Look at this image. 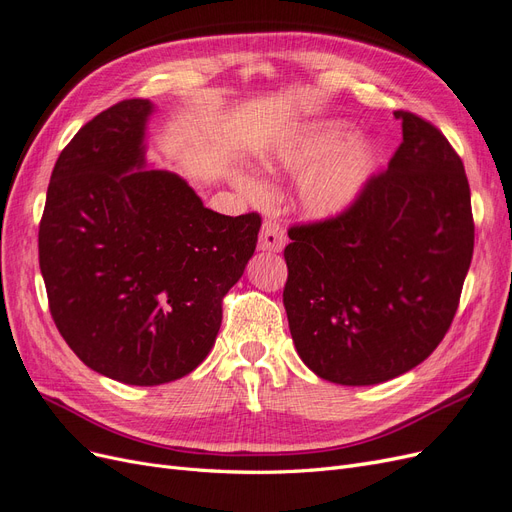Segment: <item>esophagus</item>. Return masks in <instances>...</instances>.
<instances>
[{
	"label": "esophagus",
	"mask_w": 512,
	"mask_h": 512,
	"mask_svg": "<svg viewBox=\"0 0 512 512\" xmlns=\"http://www.w3.org/2000/svg\"><path fill=\"white\" fill-rule=\"evenodd\" d=\"M284 243H286V232L280 222L269 220L262 224L260 241H258V247L262 252H282Z\"/></svg>",
	"instance_id": "obj_1"
}]
</instances>
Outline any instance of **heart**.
Instances as JSON below:
<instances>
[{
    "label": "heart",
    "instance_id": "1",
    "mask_svg": "<svg viewBox=\"0 0 512 512\" xmlns=\"http://www.w3.org/2000/svg\"><path fill=\"white\" fill-rule=\"evenodd\" d=\"M348 128L339 121L314 123L290 134L267 158L271 173L297 175L299 205L316 220L342 215L363 194L378 166V147L365 136L346 138ZM239 188L254 200L265 198V188L252 177H239Z\"/></svg>",
    "mask_w": 512,
    "mask_h": 512
}]
</instances>
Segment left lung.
Listing matches in <instances>:
<instances>
[{
    "label": "left lung",
    "mask_w": 512,
    "mask_h": 512,
    "mask_svg": "<svg viewBox=\"0 0 512 512\" xmlns=\"http://www.w3.org/2000/svg\"><path fill=\"white\" fill-rule=\"evenodd\" d=\"M389 168L337 218L288 230L284 307L294 348L322 380L406 374L455 318L474 252L470 185L446 136L408 111Z\"/></svg>",
    "instance_id": "left-lung-1"
}]
</instances>
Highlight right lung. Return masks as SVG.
<instances>
[{"instance_id":"obj_1","label":"right lung","mask_w":512,"mask_h":512,"mask_svg":"<svg viewBox=\"0 0 512 512\" xmlns=\"http://www.w3.org/2000/svg\"><path fill=\"white\" fill-rule=\"evenodd\" d=\"M153 111L123 100L76 132L38 232L61 337L87 367L134 386L179 380L207 359L260 230L258 213H215L179 175L147 168Z\"/></svg>"}]
</instances>
